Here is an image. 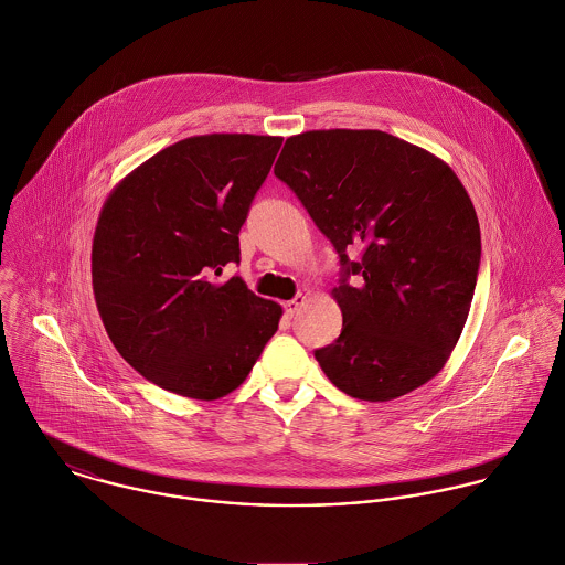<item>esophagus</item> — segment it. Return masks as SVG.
<instances>
[{
    "label": "esophagus",
    "instance_id": "esophagus-1",
    "mask_svg": "<svg viewBox=\"0 0 565 565\" xmlns=\"http://www.w3.org/2000/svg\"><path fill=\"white\" fill-rule=\"evenodd\" d=\"M303 303H306V297H303V295H297L292 301H288V303L284 306V308H286V315H288V317H295Z\"/></svg>",
    "mask_w": 565,
    "mask_h": 565
}]
</instances>
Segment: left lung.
Segmentation results:
<instances>
[{
  "label": "left lung",
  "mask_w": 565,
  "mask_h": 565,
  "mask_svg": "<svg viewBox=\"0 0 565 565\" xmlns=\"http://www.w3.org/2000/svg\"><path fill=\"white\" fill-rule=\"evenodd\" d=\"M275 177L339 253L342 330L315 351L332 384L388 402L435 377L480 268L478 218L450 166L382 130L334 128L286 139Z\"/></svg>",
  "instance_id": "1"
}]
</instances>
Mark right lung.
<instances>
[{
  "instance_id": "add662e5",
  "label": "right lung",
  "mask_w": 565,
  "mask_h": 565,
  "mask_svg": "<svg viewBox=\"0 0 565 565\" xmlns=\"http://www.w3.org/2000/svg\"><path fill=\"white\" fill-rule=\"evenodd\" d=\"M281 141H177L130 172L100 212L92 248L98 312L119 355L170 393L225 397L277 332L281 308L221 275L239 264V228Z\"/></svg>"
}]
</instances>
